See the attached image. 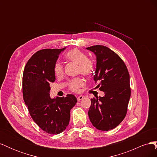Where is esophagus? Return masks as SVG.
<instances>
[{"label":"esophagus","mask_w":157,"mask_h":157,"mask_svg":"<svg viewBox=\"0 0 157 157\" xmlns=\"http://www.w3.org/2000/svg\"><path fill=\"white\" fill-rule=\"evenodd\" d=\"M84 98V96H79L78 97H77V101H80V100H82V99H83Z\"/></svg>","instance_id":"obj_1"}]
</instances>
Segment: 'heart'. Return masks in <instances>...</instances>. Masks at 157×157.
Returning <instances> with one entry per match:
<instances>
[{
  "instance_id": "heart-1",
  "label": "heart",
  "mask_w": 157,
  "mask_h": 157,
  "mask_svg": "<svg viewBox=\"0 0 157 157\" xmlns=\"http://www.w3.org/2000/svg\"><path fill=\"white\" fill-rule=\"evenodd\" d=\"M66 58L78 64V73H81V74L86 77H89L94 73L95 68L94 61L91 59L88 58L87 54L78 48H74L69 51L66 54ZM54 71L55 75L58 77L63 75V65L59 62H56L54 67ZM84 84V80L83 78L80 77L75 78L70 81L69 88L72 91L77 92L80 90V88L82 87Z\"/></svg>"
}]
</instances>
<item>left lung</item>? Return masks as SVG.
Masks as SVG:
<instances>
[{
  "instance_id": "obj_1",
  "label": "left lung",
  "mask_w": 157,
  "mask_h": 157,
  "mask_svg": "<svg viewBox=\"0 0 157 157\" xmlns=\"http://www.w3.org/2000/svg\"><path fill=\"white\" fill-rule=\"evenodd\" d=\"M96 56L94 75L97 86L105 93L103 97L91 99L88 116L97 129L108 131L116 128L125 118L131 89L130 75L123 60L106 46L95 45L86 48Z\"/></svg>"
}]
</instances>
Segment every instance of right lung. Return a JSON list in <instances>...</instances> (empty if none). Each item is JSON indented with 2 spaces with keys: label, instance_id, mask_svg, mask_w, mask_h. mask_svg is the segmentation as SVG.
I'll list each match as a JSON object with an SVG mask.
<instances>
[{
  "label": "right lung",
  "instance_id": "add662e5",
  "mask_svg": "<svg viewBox=\"0 0 157 157\" xmlns=\"http://www.w3.org/2000/svg\"><path fill=\"white\" fill-rule=\"evenodd\" d=\"M61 49H43L28 60L22 80L23 100L33 120L50 134H58L69 124L70 111L77 102L74 95L52 99L50 83L56 80L54 65Z\"/></svg>",
  "mask_w": 157,
  "mask_h": 157
}]
</instances>
